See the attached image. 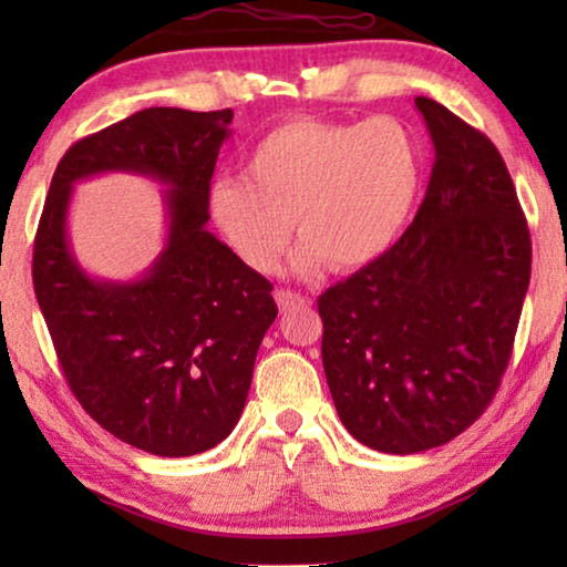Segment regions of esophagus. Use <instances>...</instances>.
<instances>
[{
    "label": "esophagus",
    "instance_id": "esophagus-1",
    "mask_svg": "<svg viewBox=\"0 0 567 567\" xmlns=\"http://www.w3.org/2000/svg\"><path fill=\"white\" fill-rule=\"evenodd\" d=\"M307 297H301V293H297V291H289V289H278L276 291V305L284 309H293V307H305L307 305Z\"/></svg>",
    "mask_w": 567,
    "mask_h": 567
}]
</instances>
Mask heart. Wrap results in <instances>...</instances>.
<instances>
[{
    "instance_id": "b5f03b06",
    "label": "heart",
    "mask_w": 567,
    "mask_h": 567,
    "mask_svg": "<svg viewBox=\"0 0 567 567\" xmlns=\"http://www.w3.org/2000/svg\"><path fill=\"white\" fill-rule=\"evenodd\" d=\"M421 144L390 115L363 123L291 118L270 128L245 159V175L214 181L212 219L255 274L270 276L291 239L293 270H359L390 250L415 212Z\"/></svg>"
}]
</instances>
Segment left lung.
Here are the masks:
<instances>
[{"label": "left lung", "instance_id": "1", "mask_svg": "<svg viewBox=\"0 0 567 567\" xmlns=\"http://www.w3.org/2000/svg\"><path fill=\"white\" fill-rule=\"evenodd\" d=\"M436 162L413 224L374 262L317 299L322 367L363 446H441L491 405L522 317L532 239L491 138L415 97Z\"/></svg>", "mask_w": 567, "mask_h": 567}]
</instances>
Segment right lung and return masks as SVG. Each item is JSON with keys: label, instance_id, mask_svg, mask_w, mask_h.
I'll return each instance as SVG.
<instances>
[{"label": "right lung", "instance_id": "right-lung-1", "mask_svg": "<svg viewBox=\"0 0 567 567\" xmlns=\"http://www.w3.org/2000/svg\"><path fill=\"white\" fill-rule=\"evenodd\" d=\"M231 115L146 107L80 138L53 173L38 224L35 299L74 398L115 439L157 456H193L229 436L278 315L268 278L206 229ZM105 172L166 188V247L134 282L90 277L68 239L73 185Z\"/></svg>", "mask_w": 567, "mask_h": 567}]
</instances>
